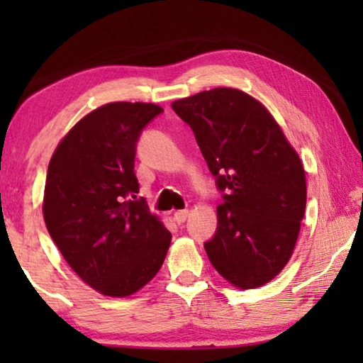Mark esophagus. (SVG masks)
Here are the masks:
<instances>
[{
	"label": "esophagus",
	"mask_w": 363,
	"mask_h": 363,
	"mask_svg": "<svg viewBox=\"0 0 363 363\" xmlns=\"http://www.w3.org/2000/svg\"><path fill=\"white\" fill-rule=\"evenodd\" d=\"M188 218V210H180V211H175V215H173V220H175L178 225H182V223H185Z\"/></svg>",
	"instance_id": "obj_1"
}]
</instances>
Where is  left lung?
<instances>
[{
	"instance_id": "left-lung-1",
	"label": "left lung",
	"mask_w": 363,
	"mask_h": 363,
	"mask_svg": "<svg viewBox=\"0 0 363 363\" xmlns=\"http://www.w3.org/2000/svg\"><path fill=\"white\" fill-rule=\"evenodd\" d=\"M225 191L218 230L205 251L238 289L274 279L294 252L304 218L306 172L294 147L250 94L216 87L172 102Z\"/></svg>"
}]
</instances>
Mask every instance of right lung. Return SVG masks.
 <instances>
[{
    "instance_id": "add662e5",
    "label": "right lung",
    "mask_w": 363,
    "mask_h": 363,
    "mask_svg": "<svg viewBox=\"0 0 363 363\" xmlns=\"http://www.w3.org/2000/svg\"><path fill=\"white\" fill-rule=\"evenodd\" d=\"M157 104L111 102L84 116L57 143L43 198L46 228L72 271L108 297H128L165 261L172 233L138 193L133 173L142 128Z\"/></svg>"
}]
</instances>
